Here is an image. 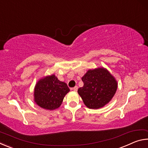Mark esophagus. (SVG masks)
<instances>
[{
  "mask_svg": "<svg viewBox=\"0 0 148 148\" xmlns=\"http://www.w3.org/2000/svg\"><path fill=\"white\" fill-rule=\"evenodd\" d=\"M77 89H78V87H77V86H75L74 87H73V88H72L71 89L72 90V91H77Z\"/></svg>",
  "mask_w": 148,
  "mask_h": 148,
  "instance_id": "esophagus-1",
  "label": "esophagus"
}]
</instances>
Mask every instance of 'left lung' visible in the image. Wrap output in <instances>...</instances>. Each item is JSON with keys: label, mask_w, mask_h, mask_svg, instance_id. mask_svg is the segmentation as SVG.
<instances>
[{"label": "left lung", "mask_w": 148, "mask_h": 148, "mask_svg": "<svg viewBox=\"0 0 148 148\" xmlns=\"http://www.w3.org/2000/svg\"><path fill=\"white\" fill-rule=\"evenodd\" d=\"M82 80L84 86L79 87L77 92L90 109L104 106L113 98L117 88L115 77L103 67L89 70Z\"/></svg>", "instance_id": "left-lung-1"}]
</instances>
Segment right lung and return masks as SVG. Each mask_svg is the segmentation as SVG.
I'll return each mask as SVG.
<instances>
[{"mask_svg":"<svg viewBox=\"0 0 148 148\" xmlns=\"http://www.w3.org/2000/svg\"><path fill=\"white\" fill-rule=\"evenodd\" d=\"M70 89L64 82L59 81L54 74L43 77L34 87V102L40 107L53 110L61 106Z\"/></svg>","mask_w":148,"mask_h":148,"instance_id":"1","label":"right lung"}]
</instances>
